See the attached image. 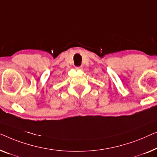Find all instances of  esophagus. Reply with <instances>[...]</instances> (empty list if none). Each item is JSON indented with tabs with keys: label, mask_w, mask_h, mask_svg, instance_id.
I'll use <instances>...</instances> for the list:
<instances>
[{
	"label": "esophagus",
	"mask_w": 157,
	"mask_h": 157,
	"mask_svg": "<svg viewBox=\"0 0 157 157\" xmlns=\"http://www.w3.org/2000/svg\"><path fill=\"white\" fill-rule=\"evenodd\" d=\"M75 69H76L77 70H82V66H79V67H76Z\"/></svg>",
	"instance_id": "esophagus-1"
}]
</instances>
